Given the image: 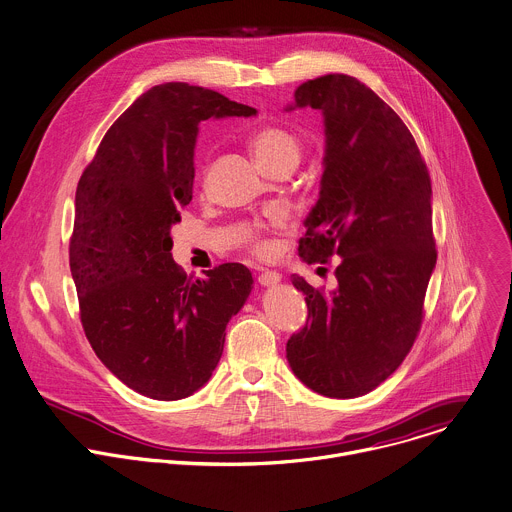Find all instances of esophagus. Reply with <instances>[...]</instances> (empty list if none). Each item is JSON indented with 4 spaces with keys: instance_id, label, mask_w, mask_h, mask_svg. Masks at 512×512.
Wrapping results in <instances>:
<instances>
[{
    "instance_id": "1",
    "label": "esophagus",
    "mask_w": 512,
    "mask_h": 512,
    "mask_svg": "<svg viewBox=\"0 0 512 512\" xmlns=\"http://www.w3.org/2000/svg\"><path fill=\"white\" fill-rule=\"evenodd\" d=\"M257 281L263 285V287H273V285H277L279 281H281V275L277 273V271H261L259 273V277H257Z\"/></svg>"
}]
</instances>
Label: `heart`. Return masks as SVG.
I'll return each mask as SVG.
<instances>
[{"label": "heart", "instance_id": "1", "mask_svg": "<svg viewBox=\"0 0 512 512\" xmlns=\"http://www.w3.org/2000/svg\"><path fill=\"white\" fill-rule=\"evenodd\" d=\"M249 146L265 170L291 162L297 166L301 158V140L283 126H261L249 136Z\"/></svg>", "mask_w": 512, "mask_h": 512}]
</instances>
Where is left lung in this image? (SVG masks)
<instances>
[{"label":"left lung","mask_w":512,"mask_h":512,"mask_svg":"<svg viewBox=\"0 0 512 512\" xmlns=\"http://www.w3.org/2000/svg\"><path fill=\"white\" fill-rule=\"evenodd\" d=\"M305 106L323 116L325 150L299 257L339 265L329 293L291 275L309 315L287 362L309 390L346 400L378 388L414 344L436 267L432 187L402 118L358 78L303 82L285 110Z\"/></svg>","instance_id":"obj_1"}]
</instances>
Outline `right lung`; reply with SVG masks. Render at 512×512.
<instances>
[{"label":"right lung","instance_id":"right-lung-1","mask_svg":"<svg viewBox=\"0 0 512 512\" xmlns=\"http://www.w3.org/2000/svg\"><path fill=\"white\" fill-rule=\"evenodd\" d=\"M255 114L201 86H154L108 128L80 177L70 241L80 319L100 362L146 398L181 400L209 382L253 289L241 263L187 277L170 229L193 201L201 120Z\"/></svg>","mask_w":512,"mask_h":512}]
</instances>
